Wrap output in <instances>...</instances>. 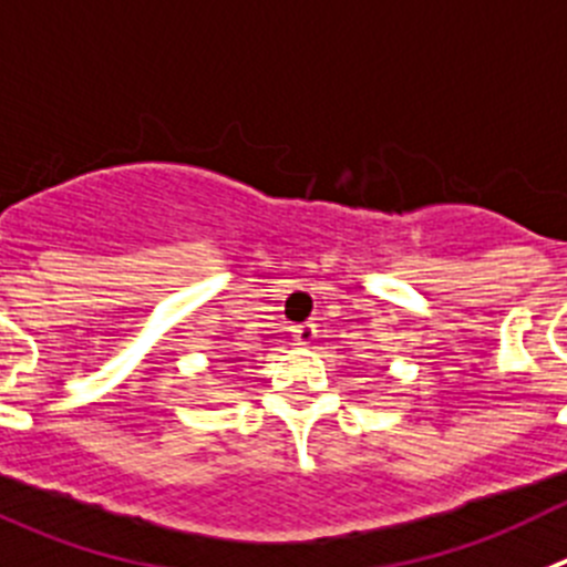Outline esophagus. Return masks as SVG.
<instances>
[{
  "label": "esophagus",
  "instance_id": "34e87169",
  "mask_svg": "<svg viewBox=\"0 0 567 567\" xmlns=\"http://www.w3.org/2000/svg\"><path fill=\"white\" fill-rule=\"evenodd\" d=\"M293 341L296 344H313L316 336H319V330H316V324H310V321H305V324H296L293 330Z\"/></svg>",
  "mask_w": 567,
  "mask_h": 567
}]
</instances>
